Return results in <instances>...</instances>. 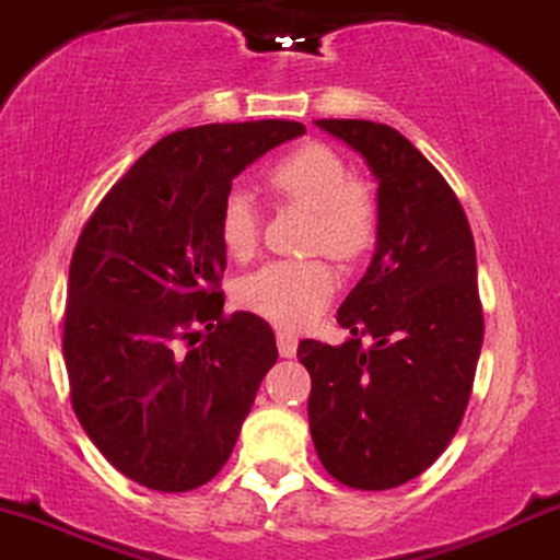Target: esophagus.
<instances>
[{
  "instance_id": "1",
  "label": "esophagus",
  "mask_w": 560,
  "mask_h": 560,
  "mask_svg": "<svg viewBox=\"0 0 560 560\" xmlns=\"http://www.w3.org/2000/svg\"><path fill=\"white\" fill-rule=\"evenodd\" d=\"M276 342H279V353L284 355V359H292V355L298 353V337H294L292 331H276Z\"/></svg>"
}]
</instances>
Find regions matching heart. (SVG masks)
I'll list each match as a JSON object with an SVG mask.
<instances>
[{
  "label": "heart",
  "instance_id": "b5f03b06",
  "mask_svg": "<svg viewBox=\"0 0 560 560\" xmlns=\"http://www.w3.org/2000/svg\"><path fill=\"white\" fill-rule=\"evenodd\" d=\"M266 186L281 201L311 210L308 249L335 260H359L374 244L380 223L370 183L348 172L346 159L329 145L303 143L266 172ZM218 236L225 255L244 262L260 244V212L244 190H229L220 205ZM337 273L324 257L273 260L236 284V303L284 329H303L335 298Z\"/></svg>",
  "mask_w": 560,
  "mask_h": 560
}]
</instances>
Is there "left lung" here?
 Segmentation results:
<instances>
[{
  "mask_svg": "<svg viewBox=\"0 0 560 560\" xmlns=\"http://www.w3.org/2000/svg\"><path fill=\"white\" fill-rule=\"evenodd\" d=\"M316 125L366 159L380 223L372 266L337 311L350 340L298 346L311 435L331 478L393 489L441 457L468 409L483 342L476 242L457 194L401 132L366 119Z\"/></svg>",
  "mask_w": 560,
  "mask_h": 560,
  "instance_id": "left-lung-1",
  "label": "left lung"
}]
</instances>
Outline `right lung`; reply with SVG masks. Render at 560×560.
I'll list each match as a JSON object with an SVG mask.
<instances>
[{
    "label": "right lung",
    "instance_id": "obj_1",
    "mask_svg": "<svg viewBox=\"0 0 560 560\" xmlns=\"http://www.w3.org/2000/svg\"><path fill=\"white\" fill-rule=\"evenodd\" d=\"M303 132L284 119L172 132L79 233L63 316L71 407L140 487L188 491L218 476L279 359L260 316L223 313L218 218L233 177Z\"/></svg>",
    "mask_w": 560,
    "mask_h": 560
}]
</instances>
